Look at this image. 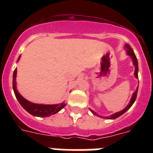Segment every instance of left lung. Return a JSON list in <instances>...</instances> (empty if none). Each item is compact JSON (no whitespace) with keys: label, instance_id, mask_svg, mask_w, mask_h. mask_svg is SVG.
<instances>
[{"label":"left lung","instance_id":"obj_1","mask_svg":"<svg viewBox=\"0 0 153 153\" xmlns=\"http://www.w3.org/2000/svg\"><path fill=\"white\" fill-rule=\"evenodd\" d=\"M126 53H127V55H129L131 58H132V59H133V65H134V67H135V71H134V75H135V77L137 78V79H138V62H137V57H136L135 54H134V52H133V49H132V48H131L128 44H126ZM137 91H138V87L137 89V91L134 92V93L133 94V96H132V98H131V100L130 102H129V103H128V105H127V106L125 108V109H123V110H121V111L120 112H117V113H116V114H112V115H110L109 117H106L105 118L107 119H115L117 118V117H120L121 115H122V114H124V113H126L127 110H128L129 108H130L132 105H133V104L134 103V102H135L136 98H137ZM91 111L93 113L94 115H97V114H96L95 112L93 111L92 109H91Z\"/></svg>","mask_w":153,"mask_h":153}]
</instances>
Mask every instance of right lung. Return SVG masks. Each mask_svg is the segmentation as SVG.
I'll use <instances>...</instances> for the list:
<instances>
[{"label": "right lung", "instance_id": "add662e5", "mask_svg": "<svg viewBox=\"0 0 153 153\" xmlns=\"http://www.w3.org/2000/svg\"><path fill=\"white\" fill-rule=\"evenodd\" d=\"M20 56L18 58V60L20 59ZM17 60V61H18ZM16 69H15L13 72V88L15 93L16 98L18 100L19 103L21 105V106L31 114L33 116L40 117H49L58 113L60 111L62 108H64L66 105V103L62 102L60 104L56 105H43V104H35L29 101L26 100L24 97L20 95V94L18 92L16 89Z\"/></svg>", "mask_w": 153, "mask_h": 153}]
</instances>
